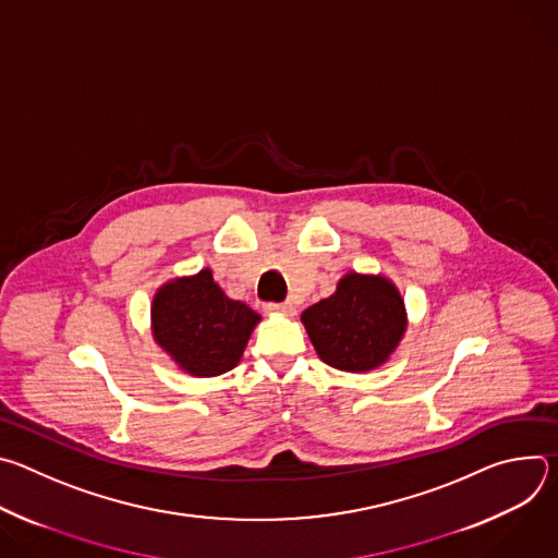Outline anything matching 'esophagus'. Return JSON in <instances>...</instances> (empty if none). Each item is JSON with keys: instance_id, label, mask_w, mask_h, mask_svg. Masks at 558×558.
<instances>
[{"instance_id": "esophagus-1", "label": "esophagus", "mask_w": 558, "mask_h": 558, "mask_svg": "<svg viewBox=\"0 0 558 558\" xmlns=\"http://www.w3.org/2000/svg\"><path fill=\"white\" fill-rule=\"evenodd\" d=\"M265 311H267V313H278V315H293V313H295V306L289 304V302H284V304L269 302V304H265Z\"/></svg>"}]
</instances>
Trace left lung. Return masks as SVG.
<instances>
[{"label": "left lung", "instance_id": "1", "mask_svg": "<svg viewBox=\"0 0 558 558\" xmlns=\"http://www.w3.org/2000/svg\"><path fill=\"white\" fill-rule=\"evenodd\" d=\"M300 320L320 360L347 373L386 364L409 327L407 304L395 282L357 271L340 278L336 291L302 311Z\"/></svg>", "mask_w": 558, "mask_h": 558}]
</instances>
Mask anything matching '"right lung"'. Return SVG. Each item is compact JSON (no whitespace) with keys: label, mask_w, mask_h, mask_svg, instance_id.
Returning <instances> with one entry per match:
<instances>
[{"label":"right lung","mask_w":558,"mask_h":558,"mask_svg":"<svg viewBox=\"0 0 558 558\" xmlns=\"http://www.w3.org/2000/svg\"><path fill=\"white\" fill-rule=\"evenodd\" d=\"M149 313L154 342L194 377L231 371L260 323L254 308L225 295L211 269L158 287Z\"/></svg>","instance_id":"1"}]
</instances>
